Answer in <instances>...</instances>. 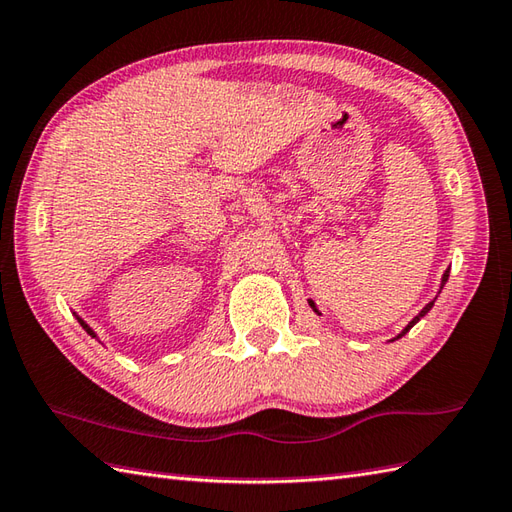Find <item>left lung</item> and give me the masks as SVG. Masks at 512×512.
Returning a JSON list of instances; mask_svg holds the SVG:
<instances>
[{
    "instance_id": "8db88e82",
    "label": "left lung",
    "mask_w": 512,
    "mask_h": 512,
    "mask_svg": "<svg viewBox=\"0 0 512 512\" xmlns=\"http://www.w3.org/2000/svg\"><path fill=\"white\" fill-rule=\"evenodd\" d=\"M446 279H448V270H446V273H444V279H442V288H444V284H446ZM433 304H435V299H433V302H430V304H428V306H426V308L422 310V313H419V315H417V317L413 319V322H410V324H408V326L404 328V333H402V335H406V333H408V330H410V328H413V326H415V324L419 322V319H422V317H424V315L428 313V310H430V308H433ZM402 335H399V337H402Z\"/></svg>"
}]
</instances>
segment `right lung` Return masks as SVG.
Wrapping results in <instances>:
<instances>
[{"mask_svg":"<svg viewBox=\"0 0 512 512\" xmlns=\"http://www.w3.org/2000/svg\"><path fill=\"white\" fill-rule=\"evenodd\" d=\"M79 324H82V328L86 330V333H88V335H93V337H95V333H93V330H90V328H88V324H86V322H82V319H79Z\"/></svg>","mask_w":512,"mask_h":512,"instance_id":"add662e5","label":"right lung"}]
</instances>
